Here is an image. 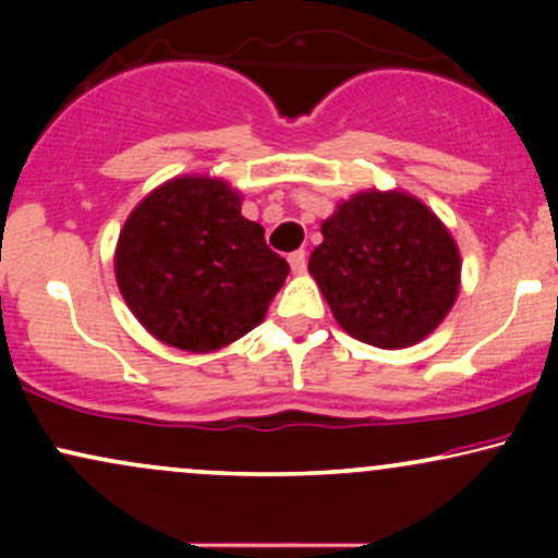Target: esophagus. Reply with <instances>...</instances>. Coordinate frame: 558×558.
<instances>
[{
	"mask_svg": "<svg viewBox=\"0 0 558 558\" xmlns=\"http://www.w3.org/2000/svg\"><path fill=\"white\" fill-rule=\"evenodd\" d=\"M288 265H291V270L301 275L306 270V252L304 248H299V252H291L288 254Z\"/></svg>",
	"mask_w": 558,
	"mask_h": 558,
	"instance_id": "obj_1",
	"label": "esophagus"
}]
</instances>
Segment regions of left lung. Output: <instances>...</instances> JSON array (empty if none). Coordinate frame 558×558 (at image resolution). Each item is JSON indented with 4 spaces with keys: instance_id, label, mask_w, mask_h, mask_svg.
Listing matches in <instances>:
<instances>
[{
    "instance_id": "1",
    "label": "left lung",
    "mask_w": 558,
    "mask_h": 558,
    "mask_svg": "<svg viewBox=\"0 0 558 558\" xmlns=\"http://www.w3.org/2000/svg\"><path fill=\"white\" fill-rule=\"evenodd\" d=\"M310 272L338 325L377 349H407L444 323L462 259L444 222L403 191H362L323 222Z\"/></svg>"
}]
</instances>
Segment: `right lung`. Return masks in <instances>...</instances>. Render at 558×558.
<instances>
[{"label":"right lung","mask_w":558,"mask_h":558,"mask_svg":"<svg viewBox=\"0 0 558 558\" xmlns=\"http://www.w3.org/2000/svg\"><path fill=\"white\" fill-rule=\"evenodd\" d=\"M288 262L265 243V228L241 215L226 181L172 178L125 220L114 278L151 336L207 354L239 341L265 319Z\"/></svg>","instance_id":"obj_1"}]
</instances>
